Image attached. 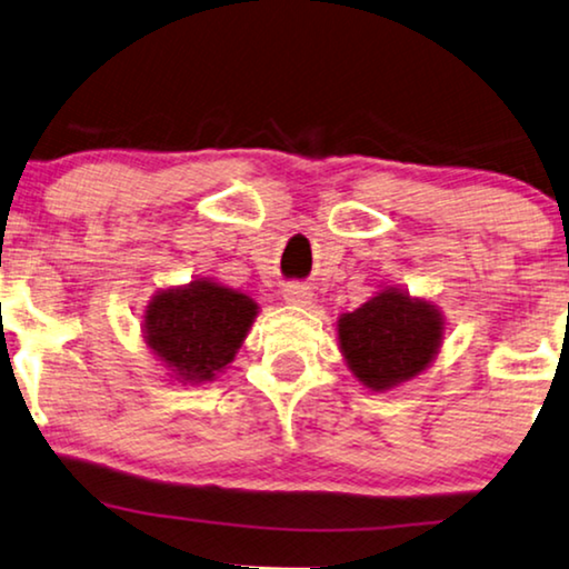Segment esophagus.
<instances>
[{
	"label": "esophagus",
	"mask_w": 569,
	"mask_h": 569,
	"mask_svg": "<svg viewBox=\"0 0 569 569\" xmlns=\"http://www.w3.org/2000/svg\"><path fill=\"white\" fill-rule=\"evenodd\" d=\"M284 300L292 302V306H310L313 302V292L306 284H287L284 287Z\"/></svg>",
	"instance_id": "obj_1"
}]
</instances>
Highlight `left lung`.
I'll return each mask as SVG.
<instances>
[{
  "mask_svg": "<svg viewBox=\"0 0 569 569\" xmlns=\"http://www.w3.org/2000/svg\"><path fill=\"white\" fill-rule=\"evenodd\" d=\"M337 326L349 370L372 391H388L419 376L442 339L440 310L396 287L345 313Z\"/></svg>",
  "mask_w": 569,
  "mask_h": 569,
  "instance_id": "1",
  "label": "left lung"
}]
</instances>
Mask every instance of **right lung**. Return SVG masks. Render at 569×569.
I'll return each mask as SVG.
<instances>
[{"instance_id":"right-lung-1","label":"right lung","mask_w":569,"mask_h":569,"mask_svg":"<svg viewBox=\"0 0 569 569\" xmlns=\"http://www.w3.org/2000/svg\"><path fill=\"white\" fill-rule=\"evenodd\" d=\"M259 306L217 282L162 290L144 310V341L178 380H212L232 362Z\"/></svg>"}]
</instances>
